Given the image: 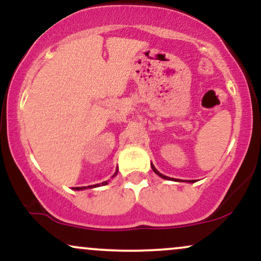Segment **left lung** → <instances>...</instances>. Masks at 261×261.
<instances>
[{
    "label": "left lung",
    "instance_id": "1",
    "mask_svg": "<svg viewBox=\"0 0 261 261\" xmlns=\"http://www.w3.org/2000/svg\"><path fill=\"white\" fill-rule=\"evenodd\" d=\"M151 167H152V169H153V172L155 173V174H157V175H160V176H161V178H163V179H170V178H168V176H166V175L161 174V173H160V172H158V170L154 168V166H153V164H152V163H151ZM189 182H194V180H191V181H190V180H189Z\"/></svg>",
    "mask_w": 261,
    "mask_h": 261
}]
</instances>
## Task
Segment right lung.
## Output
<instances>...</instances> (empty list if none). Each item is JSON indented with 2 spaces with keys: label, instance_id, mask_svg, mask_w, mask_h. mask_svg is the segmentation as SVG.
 <instances>
[{
  "label": "right lung",
  "instance_id": "obj_1",
  "mask_svg": "<svg viewBox=\"0 0 261 261\" xmlns=\"http://www.w3.org/2000/svg\"><path fill=\"white\" fill-rule=\"evenodd\" d=\"M116 174H118V169H116V172L114 173V175L113 176H115ZM108 184V181H103L101 182V184H95V185H89L88 188H97V187H100V185H107ZM87 187H79V188H73L74 190H85V189H88Z\"/></svg>",
  "mask_w": 261,
  "mask_h": 261
}]
</instances>
